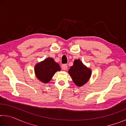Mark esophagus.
<instances>
[{
    "label": "esophagus",
    "instance_id": "34e87169",
    "mask_svg": "<svg viewBox=\"0 0 126 126\" xmlns=\"http://www.w3.org/2000/svg\"><path fill=\"white\" fill-rule=\"evenodd\" d=\"M62 69L64 70V71H65V70H67V64H63L62 65Z\"/></svg>",
    "mask_w": 126,
    "mask_h": 126
}]
</instances>
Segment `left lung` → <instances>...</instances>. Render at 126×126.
<instances>
[{
	"mask_svg": "<svg viewBox=\"0 0 126 126\" xmlns=\"http://www.w3.org/2000/svg\"><path fill=\"white\" fill-rule=\"evenodd\" d=\"M68 73L76 86L81 87L89 80L92 71L83 64L80 59H76L73 65L68 70Z\"/></svg>",
	"mask_w": 126,
	"mask_h": 126,
	"instance_id": "1",
	"label": "left lung"
}]
</instances>
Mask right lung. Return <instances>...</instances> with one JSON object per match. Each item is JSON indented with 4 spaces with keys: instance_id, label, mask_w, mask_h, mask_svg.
Segmentation results:
<instances>
[{
    "instance_id": "right-lung-1",
    "label": "right lung",
    "mask_w": 126,
    "mask_h": 126,
    "mask_svg": "<svg viewBox=\"0 0 126 126\" xmlns=\"http://www.w3.org/2000/svg\"><path fill=\"white\" fill-rule=\"evenodd\" d=\"M58 71H61L59 64L49 57L37 63L34 67L37 78L44 83H47L49 82L55 72Z\"/></svg>"
}]
</instances>
